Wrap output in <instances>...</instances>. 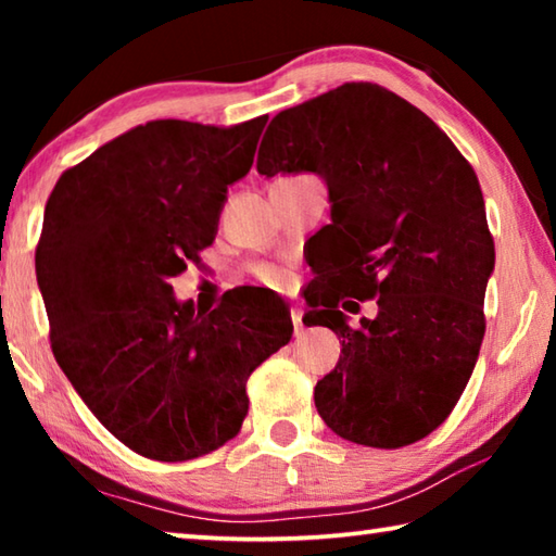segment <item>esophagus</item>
<instances>
[{"instance_id": "obj_1", "label": "esophagus", "mask_w": 556, "mask_h": 556, "mask_svg": "<svg viewBox=\"0 0 556 556\" xmlns=\"http://www.w3.org/2000/svg\"><path fill=\"white\" fill-rule=\"evenodd\" d=\"M291 324H294V333L301 336L304 333V312H301L299 306H291Z\"/></svg>"}]
</instances>
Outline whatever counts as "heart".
Instances as JSON below:
<instances>
[{
  "label": "heart",
  "mask_w": 556,
  "mask_h": 556,
  "mask_svg": "<svg viewBox=\"0 0 556 556\" xmlns=\"http://www.w3.org/2000/svg\"><path fill=\"white\" fill-rule=\"evenodd\" d=\"M255 277L262 281V285L269 289H287L289 287V275L285 269L271 267V265H262L255 269Z\"/></svg>",
  "instance_id": "b5f03b06"
}]
</instances>
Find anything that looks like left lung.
<instances>
[{
  "mask_svg": "<svg viewBox=\"0 0 556 556\" xmlns=\"http://www.w3.org/2000/svg\"><path fill=\"white\" fill-rule=\"evenodd\" d=\"M257 172H314L333 203L316 275L339 291L316 287L304 318L341 338L314 388L326 427L372 448L425 439L456 407L485 336L495 244L473 166L412 102L343 83L269 122ZM353 298H375L379 316L348 325Z\"/></svg>",
  "mask_w": 556,
  "mask_h": 556,
  "instance_id": "8db88e82",
  "label": "left lung"
}]
</instances>
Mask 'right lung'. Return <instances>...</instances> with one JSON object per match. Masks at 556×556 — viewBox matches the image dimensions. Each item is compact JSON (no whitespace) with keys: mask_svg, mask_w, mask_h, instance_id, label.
<instances>
[{"mask_svg":"<svg viewBox=\"0 0 556 556\" xmlns=\"http://www.w3.org/2000/svg\"><path fill=\"white\" fill-rule=\"evenodd\" d=\"M265 125L152 119L65 168L46 201L36 279L53 357L139 456L176 464L238 437L248 378L294 331L271 294L232 289L195 314L172 287L215 240Z\"/></svg>","mask_w":556,"mask_h":556,"instance_id":"1","label":"right lung"}]
</instances>
